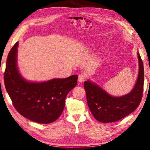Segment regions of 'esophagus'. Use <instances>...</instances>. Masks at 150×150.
Here are the masks:
<instances>
[{
    "instance_id": "1",
    "label": "esophagus",
    "mask_w": 150,
    "mask_h": 150,
    "mask_svg": "<svg viewBox=\"0 0 150 150\" xmlns=\"http://www.w3.org/2000/svg\"><path fill=\"white\" fill-rule=\"evenodd\" d=\"M86 78V76L84 74H80L78 75V81L79 83H82L83 81H84Z\"/></svg>"
}]
</instances>
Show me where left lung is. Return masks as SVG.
Instances as JSON below:
<instances>
[{
  "mask_svg": "<svg viewBox=\"0 0 150 150\" xmlns=\"http://www.w3.org/2000/svg\"><path fill=\"white\" fill-rule=\"evenodd\" d=\"M139 72L136 84L128 93L120 97L109 94L103 88L90 80L85 81L84 88L90 111L98 122L111 123L119 121L134 112L142 97L144 69L140 54L137 53Z\"/></svg>",
  "mask_w": 150,
  "mask_h": 150,
  "instance_id": "obj_1",
  "label": "left lung"
}]
</instances>
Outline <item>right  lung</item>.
<instances>
[{
  "label": "right lung",
  "instance_id": "right-lung-1",
  "mask_svg": "<svg viewBox=\"0 0 150 150\" xmlns=\"http://www.w3.org/2000/svg\"><path fill=\"white\" fill-rule=\"evenodd\" d=\"M18 45L16 43L8 55L4 75L6 92L23 117L39 123H52L61 115L67 95L77 84L78 75L39 82L25 79L18 66Z\"/></svg>",
  "mask_w": 150,
  "mask_h": 150
}]
</instances>
